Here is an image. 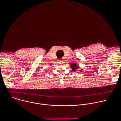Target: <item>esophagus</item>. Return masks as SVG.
Returning <instances> with one entry per match:
<instances>
[{
    "label": "esophagus",
    "mask_w": 121,
    "mask_h": 121,
    "mask_svg": "<svg viewBox=\"0 0 121 121\" xmlns=\"http://www.w3.org/2000/svg\"><path fill=\"white\" fill-rule=\"evenodd\" d=\"M59 63H62V62H63V61H62V60H60L59 61Z\"/></svg>",
    "instance_id": "esophagus-1"
}]
</instances>
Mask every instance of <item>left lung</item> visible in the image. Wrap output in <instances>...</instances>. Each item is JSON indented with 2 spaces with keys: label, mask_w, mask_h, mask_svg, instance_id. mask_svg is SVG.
Instances as JSON below:
<instances>
[{
  "label": "left lung",
  "mask_w": 121,
  "mask_h": 121,
  "mask_svg": "<svg viewBox=\"0 0 121 121\" xmlns=\"http://www.w3.org/2000/svg\"><path fill=\"white\" fill-rule=\"evenodd\" d=\"M71 67L72 68V70L73 71H75L76 70H78V69L79 68V66L78 65H76L75 63H74V64H71ZM81 70H82V69H81L80 72L81 71Z\"/></svg>",
  "instance_id": "1"
}]
</instances>
